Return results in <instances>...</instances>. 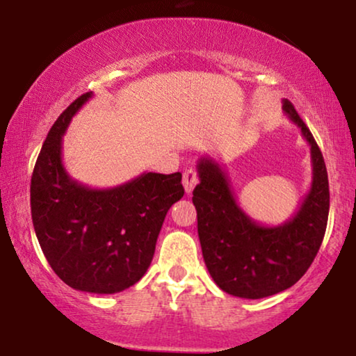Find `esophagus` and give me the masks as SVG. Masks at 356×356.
Segmentation results:
<instances>
[{
	"mask_svg": "<svg viewBox=\"0 0 356 356\" xmlns=\"http://www.w3.org/2000/svg\"><path fill=\"white\" fill-rule=\"evenodd\" d=\"M196 184H197V173H196V170L191 168V167L184 168V172H183V186H184V189H186V193L188 194L193 193V189H194V186H196Z\"/></svg>",
	"mask_w": 356,
	"mask_h": 356,
	"instance_id": "34e87169",
	"label": "esophagus"
}]
</instances>
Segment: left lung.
<instances>
[{
    "label": "left lung",
    "mask_w": 356,
    "mask_h": 356,
    "mask_svg": "<svg viewBox=\"0 0 356 356\" xmlns=\"http://www.w3.org/2000/svg\"><path fill=\"white\" fill-rule=\"evenodd\" d=\"M284 111L298 124L311 147L313 183L289 222L266 227L238 206L227 173L211 157L199 159V184L193 191L204 262L228 295L257 300L295 285L313 264L329 217V179L323 154L289 100Z\"/></svg>",
    "instance_id": "8db88e82"
}]
</instances>
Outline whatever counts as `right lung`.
Masks as SVG:
<instances>
[{"label":"right lung","mask_w":356,"mask_h":356,"mask_svg":"<svg viewBox=\"0 0 356 356\" xmlns=\"http://www.w3.org/2000/svg\"><path fill=\"white\" fill-rule=\"evenodd\" d=\"M92 97L81 95L51 126L31 181L33 230L55 274L71 289L118 293L143 279L168 209L184 194L181 173H143L110 189L67 175L63 134Z\"/></svg>","instance_id":"right-lung-1"}]
</instances>
